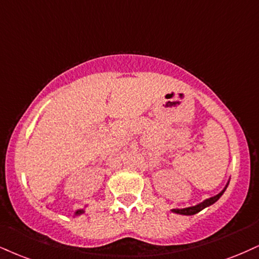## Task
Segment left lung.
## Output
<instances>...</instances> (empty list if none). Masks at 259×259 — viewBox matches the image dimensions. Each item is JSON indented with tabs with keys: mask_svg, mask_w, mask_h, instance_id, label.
I'll use <instances>...</instances> for the list:
<instances>
[{
	"mask_svg": "<svg viewBox=\"0 0 259 259\" xmlns=\"http://www.w3.org/2000/svg\"><path fill=\"white\" fill-rule=\"evenodd\" d=\"M228 185H229V181L227 182V185L224 186V188L219 193V194H216L214 197L205 199L204 201L199 202V204L194 205V206H188V207H183V208H172L171 211H172V212H175V213H179V214H186V216H192V214L200 212V211L204 210L205 207L210 206V205L214 204V202L219 200V199L223 195V193L226 192V189H227V187H228Z\"/></svg>",
	"mask_w": 259,
	"mask_h": 259,
	"instance_id": "8db88e82",
	"label": "left lung"
}]
</instances>
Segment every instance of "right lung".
<instances>
[{
	"instance_id": "add662e5",
	"label": "right lung",
	"mask_w": 259,
	"mask_h": 259,
	"mask_svg": "<svg viewBox=\"0 0 259 259\" xmlns=\"http://www.w3.org/2000/svg\"><path fill=\"white\" fill-rule=\"evenodd\" d=\"M84 213V208H78V210L74 211L73 216H80V214Z\"/></svg>"
}]
</instances>
